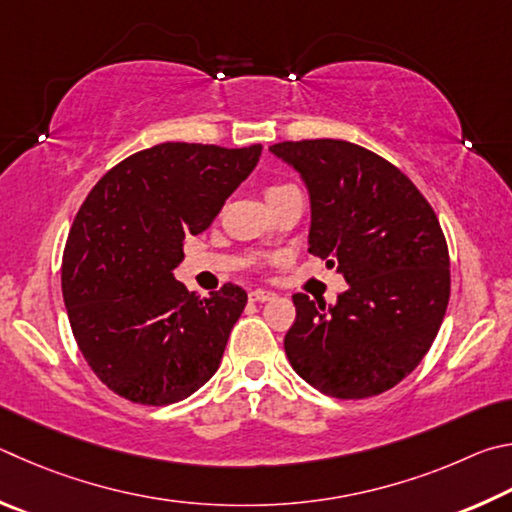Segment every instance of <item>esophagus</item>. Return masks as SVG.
Instances as JSON below:
<instances>
[{"label": "esophagus", "instance_id": "34e87169", "mask_svg": "<svg viewBox=\"0 0 512 512\" xmlns=\"http://www.w3.org/2000/svg\"><path fill=\"white\" fill-rule=\"evenodd\" d=\"M274 297V292H270V290H251L249 292V299L251 301H267V299H272Z\"/></svg>", "mask_w": 512, "mask_h": 512}]
</instances>
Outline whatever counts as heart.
Returning a JSON list of instances; mask_svg holds the SVG:
<instances>
[{
    "label": "heart",
    "instance_id": "heart-1",
    "mask_svg": "<svg viewBox=\"0 0 512 512\" xmlns=\"http://www.w3.org/2000/svg\"><path fill=\"white\" fill-rule=\"evenodd\" d=\"M285 186H290V184H279V186H272L270 191H267V193H274V191H279V188H285Z\"/></svg>",
    "mask_w": 512,
    "mask_h": 512
}]
</instances>
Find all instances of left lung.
Instances as JSON below:
<instances>
[{
	"instance_id": "8db88e82",
	"label": "left lung",
	"mask_w": 512,
	"mask_h": 512,
	"mask_svg": "<svg viewBox=\"0 0 512 512\" xmlns=\"http://www.w3.org/2000/svg\"><path fill=\"white\" fill-rule=\"evenodd\" d=\"M270 152L308 188V251L348 283L333 306L294 294L288 360L328 396H378L416 369L443 324L450 254L441 224L405 173L351 141H283Z\"/></svg>"
}]
</instances>
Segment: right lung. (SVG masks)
Masks as SVG:
<instances>
[{"label":"right lung","mask_w":512,"mask_h":512,"mask_svg":"<svg viewBox=\"0 0 512 512\" xmlns=\"http://www.w3.org/2000/svg\"><path fill=\"white\" fill-rule=\"evenodd\" d=\"M263 146L159 143L101 177L71 224L62 299L80 353L114 393L173 405L218 371L247 292L197 297L175 279L184 238L202 233Z\"/></svg>","instance_id":"obj_1"}]
</instances>
